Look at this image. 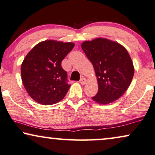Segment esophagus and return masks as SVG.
I'll return each mask as SVG.
<instances>
[{
    "instance_id": "1",
    "label": "esophagus",
    "mask_w": 155,
    "mask_h": 155,
    "mask_svg": "<svg viewBox=\"0 0 155 155\" xmlns=\"http://www.w3.org/2000/svg\"><path fill=\"white\" fill-rule=\"evenodd\" d=\"M80 82L81 84H84L86 83V79L84 78H82L80 80Z\"/></svg>"
}]
</instances>
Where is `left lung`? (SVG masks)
Here are the masks:
<instances>
[{"label":"left lung","mask_w":155,"mask_h":155,"mask_svg":"<svg viewBox=\"0 0 155 155\" xmlns=\"http://www.w3.org/2000/svg\"><path fill=\"white\" fill-rule=\"evenodd\" d=\"M81 47L94 66L98 92L92 98L107 104L119 99L128 88L134 75L128 52L117 42L104 38L86 41Z\"/></svg>","instance_id":"left-lung-1"}]
</instances>
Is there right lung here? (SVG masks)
<instances>
[{"label": "right lung", "instance_id": "1", "mask_svg": "<svg viewBox=\"0 0 155 155\" xmlns=\"http://www.w3.org/2000/svg\"><path fill=\"white\" fill-rule=\"evenodd\" d=\"M74 46L72 42L46 40L27 54L21 65V76L25 90L35 101L51 105L64 98L71 84L61 61Z\"/></svg>", "mask_w": 155, "mask_h": 155}]
</instances>
